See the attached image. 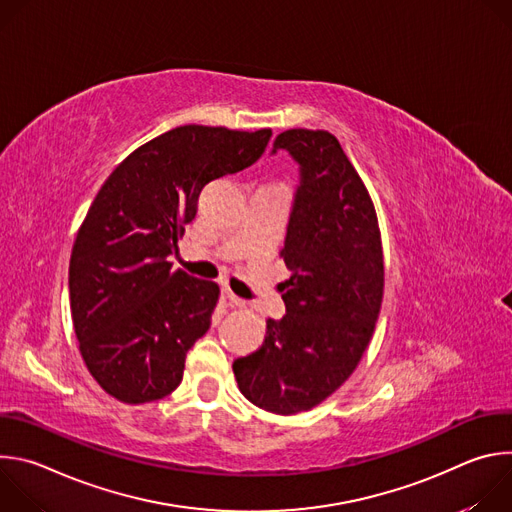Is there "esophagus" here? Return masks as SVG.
<instances>
[{"mask_svg":"<svg viewBox=\"0 0 512 512\" xmlns=\"http://www.w3.org/2000/svg\"><path fill=\"white\" fill-rule=\"evenodd\" d=\"M225 298H227V306H229V308H243V306H245V300L237 298L229 287H225Z\"/></svg>","mask_w":512,"mask_h":512,"instance_id":"obj_1","label":"esophagus"}]
</instances>
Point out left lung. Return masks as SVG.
I'll return each instance as SVG.
<instances>
[{
  "label": "left lung",
  "mask_w": 512,
  "mask_h": 512,
  "mask_svg": "<svg viewBox=\"0 0 512 512\" xmlns=\"http://www.w3.org/2000/svg\"><path fill=\"white\" fill-rule=\"evenodd\" d=\"M300 166L281 259L285 316L267 320L263 344L237 358L241 393L291 415L316 407L356 369L381 312L385 267L373 200L338 139L287 129L273 141Z\"/></svg>",
  "instance_id": "8db88e82"
}]
</instances>
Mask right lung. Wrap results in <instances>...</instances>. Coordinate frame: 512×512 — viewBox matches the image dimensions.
Instances as JSON below:
<instances>
[{
    "label": "right lung",
    "mask_w": 512,
    "mask_h": 512,
    "mask_svg": "<svg viewBox=\"0 0 512 512\" xmlns=\"http://www.w3.org/2000/svg\"><path fill=\"white\" fill-rule=\"evenodd\" d=\"M269 137L271 129L182 125L131 152L101 186L72 247L68 289L83 360L111 397L137 405L180 385L221 291L172 271L168 255L202 188L255 164Z\"/></svg>",
    "instance_id": "right-lung-1"
}]
</instances>
